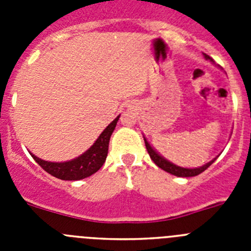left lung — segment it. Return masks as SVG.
Returning <instances> with one entry per match:
<instances>
[{
	"instance_id": "obj_1",
	"label": "left lung",
	"mask_w": 251,
	"mask_h": 251,
	"mask_svg": "<svg viewBox=\"0 0 251 251\" xmlns=\"http://www.w3.org/2000/svg\"><path fill=\"white\" fill-rule=\"evenodd\" d=\"M203 56H205L206 60H210V61H212V59L208 55L203 54ZM145 138V137H143ZM145 143H146V148H147L148 151V154H150L151 159H152L154 163H156L157 166H158L159 168H162L163 171H166V172H168V174L171 175H175V176L177 177H194V176H197V175L202 174L203 171L207 170L210 166L214 163V161L216 158H214L212 161L207 162L206 165L201 166V167H197V168H183V167H179V166H176L174 165L172 162L167 161L166 158H163V157L161 156V154H158V153L156 152V151L153 150L152 147H151V145L148 143L147 139L145 138Z\"/></svg>"
}]
</instances>
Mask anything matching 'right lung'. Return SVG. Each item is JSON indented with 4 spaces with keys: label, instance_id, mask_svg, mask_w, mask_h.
Here are the masks:
<instances>
[{
    "label": "right lung",
    "instance_id": "1",
    "mask_svg": "<svg viewBox=\"0 0 251 251\" xmlns=\"http://www.w3.org/2000/svg\"><path fill=\"white\" fill-rule=\"evenodd\" d=\"M118 119L119 115L101 132L100 136L98 137V139L95 141V143L89 150L85 151L83 154L72 159V161L48 162L41 158H37L32 153H30V154L48 174L56 177V178L65 179V181H77V179L86 178V177L95 174L104 165L106 154H108L110 136H112L113 130L117 126Z\"/></svg>",
    "mask_w": 251,
    "mask_h": 251
}]
</instances>
